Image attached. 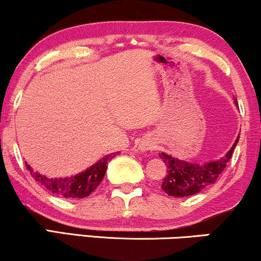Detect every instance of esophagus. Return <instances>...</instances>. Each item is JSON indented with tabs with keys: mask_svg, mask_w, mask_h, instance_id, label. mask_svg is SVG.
Instances as JSON below:
<instances>
[{
	"mask_svg": "<svg viewBox=\"0 0 261 261\" xmlns=\"http://www.w3.org/2000/svg\"><path fill=\"white\" fill-rule=\"evenodd\" d=\"M140 148H141V151H144V152H146V151H151V149L154 148V142L148 141V140L141 142Z\"/></svg>",
	"mask_w": 261,
	"mask_h": 261,
	"instance_id": "esophagus-1",
	"label": "esophagus"
}]
</instances>
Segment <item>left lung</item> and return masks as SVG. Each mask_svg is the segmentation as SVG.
I'll return each instance as SVG.
<instances>
[{
    "label": "left lung",
    "instance_id": "8db88e82",
    "mask_svg": "<svg viewBox=\"0 0 261 261\" xmlns=\"http://www.w3.org/2000/svg\"><path fill=\"white\" fill-rule=\"evenodd\" d=\"M234 103L238 106L237 99ZM239 138L240 137L237 138L231 148L224 156L204 164L189 163L187 160L178 159L166 153L159 154L167 167V173L162 183L163 191L173 197H189L215 183L217 177L226 169L227 163L231 158Z\"/></svg>",
    "mask_w": 261,
    "mask_h": 261
}]
</instances>
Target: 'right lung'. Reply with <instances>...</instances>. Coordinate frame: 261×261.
<instances>
[{"label":"right lung","mask_w":261,"mask_h":261,"mask_svg":"<svg viewBox=\"0 0 261 261\" xmlns=\"http://www.w3.org/2000/svg\"><path fill=\"white\" fill-rule=\"evenodd\" d=\"M119 153H110L96 162L94 165L88 167L83 172L64 178H49L34 171L26 163V167L31 171L32 177L38 183L47 189L52 194L64 198H84L88 197L101 183L107 171V164Z\"/></svg>","instance_id":"add662e5"}]
</instances>
